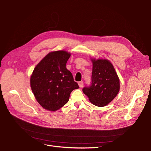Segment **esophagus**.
<instances>
[{
	"mask_svg": "<svg viewBox=\"0 0 151 151\" xmlns=\"http://www.w3.org/2000/svg\"><path fill=\"white\" fill-rule=\"evenodd\" d=\"M83 84H84V83H83V81H82L78 82V85L80 87V88H83Z\"/></svg>",
	"mask_w": 151,
	"mask_h": 151,
	"instance_id": "esophagus-1",
	"label": "esophagus"
}]
</instances>
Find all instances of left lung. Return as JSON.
Segmentation results:
<instances>
[{"label": "left lung", "instance_id": "left-lung-1", "mask_svg": "<svg viewBox=\"0 0 151 151\" xmlns=\"http://www.w3.org/2000/svg\"><path fill=\"white\" fill-rule=\"evenodd\" d=\"M92 83L84 87L83 92L92 104L103 107L108 105L117 95L120 81L111 63L106 59H91Z\"/></svg>", "mask_w": 151, "mask_h": 151}]
</instances>
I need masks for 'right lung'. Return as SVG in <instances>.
Masks as SVG:
<instances>
[{
    "label": "right lung",
    "mask_w": 151,
    "mask_h": 151,
    "mask_svg": "<svg viewBox=\"0 0 151 151\" xmlns=\"http://www.w3.org/2000/svg\"><path fill=\"white\" fill-rule=\"evenodd\" d=\"M71 54L66 51L47 54L35 67L30 76V87L34 96L45 109L55 111L69 100L71 92L79 86L66 68Z\"/></svg>",
    "instance_id": "1"
}]
</instances>
